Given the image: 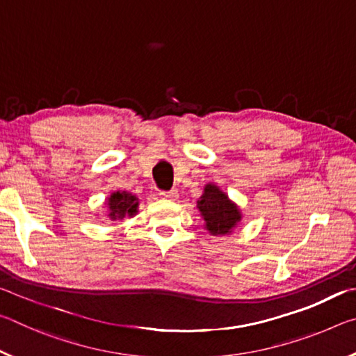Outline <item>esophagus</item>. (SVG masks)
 Returning <instances> with one entry per match:
<instances>
[{"mask_svg":"<svg viewBox=\"0 0 356 356\" xmlns=\"http://www.w3.org/2000/svg\"><path fill=\"white\" fill-rule=\"evenodd\" d=\"M159 195L161 197H165V200H177L179 193H177V190H170V191H160Z\"/></svg>","mask_w":356,"mask_h":356,"instance_id":"esophagus-1","label":"esophagus"}]
</instances>
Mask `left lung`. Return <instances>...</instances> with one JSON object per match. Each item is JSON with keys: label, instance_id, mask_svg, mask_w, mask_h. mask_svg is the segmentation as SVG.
Instances as JSON below:
<instances>
[{"label": "left lung", "instance_id": "1", "mask_svg": "<svg viewBox=\"0 0 356 356\" xmlns=\"http://www.w3.org/2000/svg\"><path fill=\"white\" fill-rule=\"evenodd\" d=\"M197 209L206 222L204 226L212 236H227L242 220L240 209L229 200L226 193H222L213 184L204 186L202 196L197 201Z\"/></svg>", "mask_w": 356, "mask_h": 356}]
</instances>
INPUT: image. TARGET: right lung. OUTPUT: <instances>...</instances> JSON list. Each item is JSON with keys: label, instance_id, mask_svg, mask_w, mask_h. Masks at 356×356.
Masks as SVG:
<instances>
[{"label": "right lung", "instance_id": "1", "mask_svg": "<svg viewBox=\"0 0 356 356\" xmlns=\"http://www.w3.org/2000/svg\"><path fill=\"white\" fill-rule=\"evenodd\" d=\"M106 202L108 210H110L108 216L111 221L134 216L138 212V204H140L138 197L129 191H114Z\"/></svg>", "mask_w": 356, "mask_h": 356}]
</instances>
